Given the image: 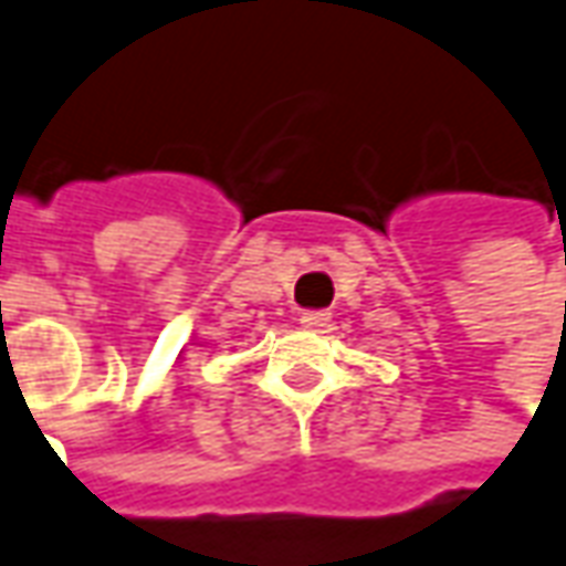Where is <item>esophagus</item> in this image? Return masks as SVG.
<instances>
[{"mask_svg":"<svg viewBox=\"0 0 566 566\" xmlns=\"http://www.w3.org/2000/svg\"><path fill=\"white\" fill-rule=\"evenodd\" d=\"M327 322H331V312H324V310H312L300 315V324H303V327H310V331H322Z\"/></svg>","mask_w":566,"mask_h":566,"instance_id":"esophagus-1","label":"esophagus"}]
</instances>
